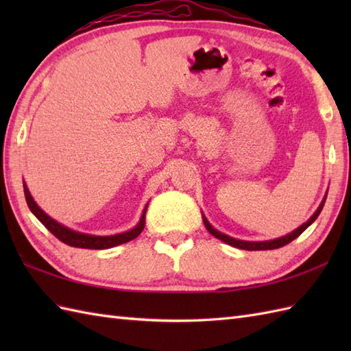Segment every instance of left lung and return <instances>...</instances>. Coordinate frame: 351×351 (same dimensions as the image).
<instances>
[{
  "instance_id": "obj_1",
  "label": "left lung",
  "mask_w": 351,
  "mask_h": 351,
  "mask_svg": "<svg viewBox=\"0 0 351 351\" xmlns=\"http://www.w3.org/2000/svg\"><path fill=\"white\" fill-rule=\"evenodd\" d=\"M324 202H326V199L323 200L322 202V205L318 206V210L315 211V214L312 215V217L306 221V223H303V225L300 226V228H297L294 232H291V234H288V235H285V237H282V238H278V240H273V241H261V243H250V241H241V240H235V238H230V237H228V235H225V234H221V232H219V230H215L210 223H208V220L204 217V223H205V228L208 229V232H210L211 235H214L215 238H219V240H221V241H225V243H228V244H230V245H234V247H238V249H243V250H271V249H279V247H283V245H287L288 243H291L293 240H295L297 237H299L304 229H308V226H311L312 223L315 221V219L318 217L319 215V213H322V210H323V206H324Z\"/></svg>"
}]
</instances>
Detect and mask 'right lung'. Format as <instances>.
<instances>
[{
    "label": "right lung",
    "mask_w": 351,
    "mask_h": 351,
    "mask_svg": "<svg viewBox=\"0 0 351 351\" xmlns=\"http://www.w3.org/2000/svg\"><path fill=\"white\" fill-rule=\"evenodd\" d=\"M24 193H25V200L28 204V208L32 210V213L36 215V217L42 221V225L47 228L52 235L57 237L62 243L72 245V247L95 249V250L96 249H110V247H114V245H119V244H123V243H128V241L134 240V238H137L141 234V230L145 229L146 210L143 211V215H141L138 225L134 229L128 230V232L110 235V237H96V235L80 234V232H75V230H72L69 228L60 225V223H57L54 219H51L48 214H45L33 200V197H32V195H29V191H28L25 184H24Z\"/></svg>",
    "instance_id": "1"
}]
</instances>
